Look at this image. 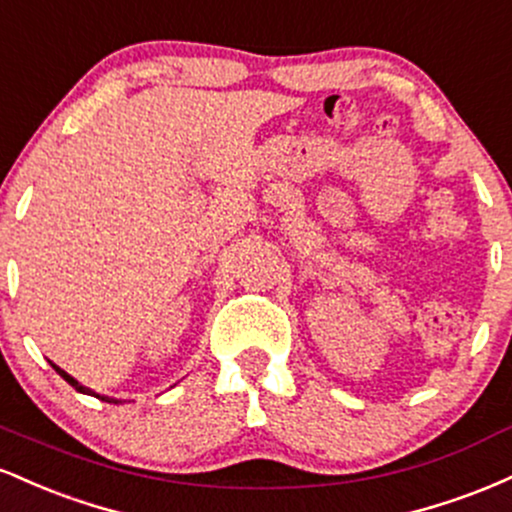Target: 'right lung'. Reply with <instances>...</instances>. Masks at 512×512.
I'll use <instances>...</instances> for the list:
<instances>
[{
    "label": "right lung",
    "instance_id": "1",
    "mask_svg": "<svg viewBox=\"0 0 512 512\" xmlns=\"http://www.w3.org/2000/svg\"><path fill=\"white\" fill-rule=\"evenodd\" d=\"M50 363H52V361H50ZM52 368H55V370H57V373H60V375H62V378H64V380H67V383L74 387V390H76V392H81V395H91V397H98V399H103V402H110V404H120V402H122V399H115V397H108V395H98V392H96V390H91V387L81 385V383H79V380H76V378H72V375H69V373H67V370H62L60 366H55V363H52Z\"/></svg>",
    "mask_w": 512,
    "mask_h": 512
}]
</instances>
